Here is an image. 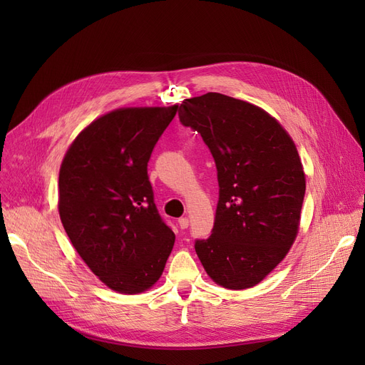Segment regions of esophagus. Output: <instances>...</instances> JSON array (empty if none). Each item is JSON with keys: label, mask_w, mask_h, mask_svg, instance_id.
Wrapping results in <instances>:
<instances>
[{"label": "esophagus", "mask_w": 365, "mask_h": 365, "mask_svg": "<svg viewBox=\"0 0 365 365\" xmlns=\"http://www.w3.org/2000/svg\"><path fill=\"white\" fill-rule=\"evenodd\" d=\"M178 225H180L181 230H185L187 227H189V219H187V217H181V219L178 220Z\"/></svg>", "instance_id": "1"}]
</instances>
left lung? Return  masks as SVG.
Returning a JSON list of instances; mask_svg holds the SVG:
<instances>
[{"label":"left lung","mask_w":365,"mask_h":365,"mask_svg":"<svg viewBox=\"0 0 365 365\" xmlns=\"http://www.w3.org/2000/svg\"><path fill=\"white\" fill-rule=\"evenodd\" d=\"M184 126L215 158L219 202L212 236L195 250L216 284L260 283L289 252L300 230L306 175L294 140L260 106L219 93L184 98Z\"/></svg>","instance_id":"obj_1"}]
</instances>
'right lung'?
Masks as SVG:
<instances>
[{"label":"right lung","instance_id":"add662e5","mask_svg":"<svg viewBox=\"0 0 365 365\" xmlns=\"http://www.w3.org/2000/svg\"><path fill=\"white\" fill-rule=\"evenodd\" d=\"M178 106L118 108L93 120L67 149L58 210L74 250L109 289H150L173 244L153 202L148 161Z\"/></svg>","mask_w":365,"mask_h":365}]
</instances>
